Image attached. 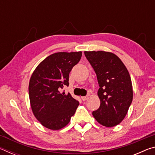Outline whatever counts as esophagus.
<instances>
[{
    "mask_svg": "<svg viewBox=\"0 0 155 155\" xmlns=\"http://www.w3.org/2000/svg\"><path fill=\"white\" fill-rule=\"evenodd\" d=\"M88 96H82L81 97V99H82V101H87V100L88 99Z\"/></svg>",
    "mask_w": 155,
    "mask_h": 155,
    "instance_id": "1",
    "label": "esophagus"
}]
</instances>
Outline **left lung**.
I'll return each instance as SVG.
<instances>
[{
  "label": "left lung",
  "mask_w": 155,
  "mask_h": 155,
  "mask_svg": "<svg viewBox=\"0 0 155 155\" xmlns=\"http://www.w3.org/2000/svg\"><path fill=\"white\" fill-rule=\"evenodd\" d=\"M95 71L99 84L101 105L92 114L97 122L107 127L121 122L133 101V86L127 68L118 57L103 51H85Z\"/></svg>",
  "instance_id": "1"
}]
</instances>
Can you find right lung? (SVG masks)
Masks as SVG:
<instances>
[{
    "mask_svg": "<svg viewBox=\"0 0 155 155\" xmlns=\"http://www.w3.org/2000/svg\"><path fill=\"white\" fill-rule=\"evenodd\" d=\"M82 52L52 54L39 64L31 75L28 94L32 111L44 127L59 130L70 122L79 104L71 94L61 93L69 85V74Z\"/></svg>",
    "mask_w": 155,
    "mask_h": 155,
    "instance_id": "1",
    "label": "right lung"
}]
</instances>
